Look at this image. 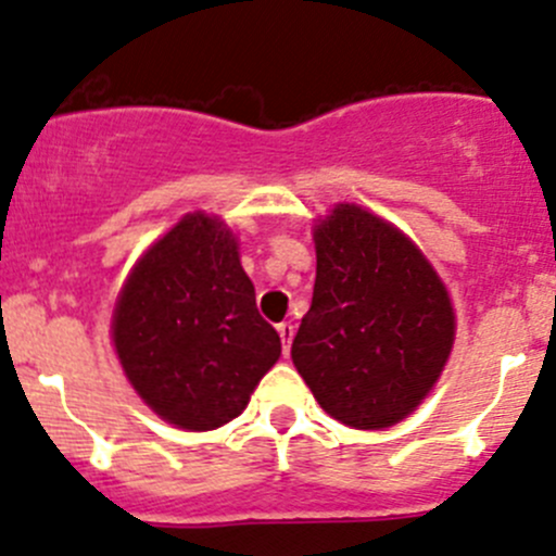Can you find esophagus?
I'll list each match as a JSON object with an SVG mask.
<instances>
[{
  "mask_svg": "<svg viewBox=\"0 0 556 556\" xmlns=\"http://www.w3.org/2000/svg\"><path fill=\"white\" fill-rule=\"evenodd\" d=\"M278 336H281L283 354H289V349H292V338H294V325H292V321H281V325H278Z\"/></svg>",
  "mask_w": 556,
  "mask_h": 556,
  "instance_id": "obj_1",
  "label": "esophagus"
}]
</instances>
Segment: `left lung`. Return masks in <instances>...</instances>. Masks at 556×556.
Wrapping results in <instances>:
<instances>
[{"label":"left lung","mask_w":556,"mask_h":556,"mask_svg":"<svg viewBox=\"0 0 556 556\" xmlns=\"http://www.w3.org/2000/svg\"><path fill=\"white\" fill-rule=\"evenodd\" d=\"M314 242V300L292 341L294 366L343 426H395L451 357L456 314L445 283L404 231L357 204H338Z\"/></svg>","instance_id":"obj_1"}]
</instances>
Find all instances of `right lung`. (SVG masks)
<instances>
[{
  "label": "right lung",
  "instance_id": "1",
  "mask_svg": "<svg viewBox=\"0 0 556 556\" xmlns=\"http://www.w3.org/2000/svg\"><path fill=\"white\" fill-rule=\"evenodd\" d=\"M116 357L155 415L185 431L235 420L281 357V338L220 218L190 213L130 273L111 319Z\"/></svg>",
  "mask_w": 556,
  "mask_h": 556
}]
</instances>
